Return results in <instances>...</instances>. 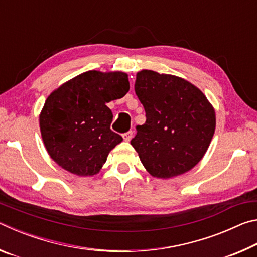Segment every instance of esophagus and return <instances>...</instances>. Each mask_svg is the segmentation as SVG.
<instances>
[{
    "instance_id": "obj_1",
    "label": "esophagus",
    "mask_w": 257,
    "mask_h": 257,
    "mask_svg": "<svg viewBox=\"0 0 257 257\" xmlns=\"http://www.w3.org/2000/svg\"><path fill=\"white\" fill-rule=\"evenodd\" d=\"M133 136H134V132H133V130H129V132L122 134V137H123V139H124L125 142H130V141H132Z\"/></svg>"
}]
</instances>
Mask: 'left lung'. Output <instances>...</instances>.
<instances>
[{"instance_id":"8db88e82","label":"left lung","mask_w":257,"mask_h":257,"mask_svg":"<svg viewBox=\"0 0 257 257\" xmlns=\"http://www.w3.org/2000/svg\"><path fill=\"white\" fill-rule=\"evenodd\" d=\"M135 92L146 113L130 144L156 178L177 177L193 169L210 146L215 112L205 95L182 78L152 70L137 73Z\"/></svg>"}]
</instances>
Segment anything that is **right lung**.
Masks as SVG:
<instances>
[{
    "mask_svg": "<svg viewBox=\"0 0 257 257\" xmlns=\"http://www.w3.org/2000/svg\"><path fill=\"white\" fill-rule=\"evenodd\" d=\"M128 90L127 73L96 70L55 89L40 115L43 142L54 162L73 175H96L110 151L122 142L110 128L113 114L106 103Z\"/></svg>",
    "mask_w": 257,
    "mask_h": 257,
    "instance_id": "right-lung-1",
    "label": "right lung"
}]
</instances>
